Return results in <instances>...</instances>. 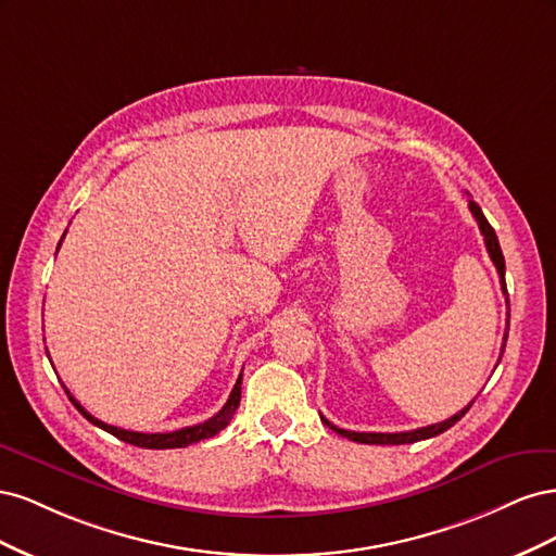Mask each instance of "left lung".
<instances>
[{
  "instance_id": "left-lung-1",
  "label": "left lung",
  "mask_w": 556,
  "mask_h": 556,
  "mask_svg": "<svg viewBox=\"0 0 556 556\" xmlns=\"http://www.w3.org/2000/svg\"><path fill=\"white\" fill-rule=\"evenodd\" d=\"M468 208H470V213H473V217L478 220V227H480L482 237H484L486 252H490V257H492V262H494V266H496V271H498V276H501V288H503V294H508V292H506V260H503V252H501V245H498V239H496V231L492 229V225H490V223H486V217L482 215L480 206L476 204L473 199H468ZM506 304H508V299H506ZM508 327H510V313H508ZM508 327H506V333H503L501 357H503V348H506V341H508ZM498 362H501V359H498ZM470 403H473V401H470ZM470 403H468V406H466L464 410H459L457 415H452L450 419H445V422L429 425V427L413 429V431H399V433H376V431H368V433H366V431H348V429L333 427L327 417H323V415H319V417H323V422H325L329 429H333L336 433H341L343 439H350V441H355V443H366V445H406V443H417V441L433 439V435H439V433L447 431L450 427L457 425L459 419L468 413Z\"/></svg>"
}]
</instances>
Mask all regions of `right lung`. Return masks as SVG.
<instances>
[{
  "label": "right lung",
  "instance_id": "right-lung-1",
  "mask_svg": "<svg viewBox=\"0 0 556 556\" xmlns=\"http://www.w3.org/2000/svg\"><path fill=\"white\" fill-rule=\"evenodd\" d=\"M60 245H62V241L58 243V250H60ZM241 380H243V374L239 376L237 384H233V390H231L225 406L217 410L211 419H206V422L194 425V427H185V429H178V431H169V433H143V431H127V429H121V427H111V425L102 422V419L92 417L86 408H83L80 403L70 394V390H66V387H64V392L70 394V401L78 408V413L88 419V422H92L94 427L113 433L115 439H121V441H125L129 445H137V447L169 450V447H188L192 443H199V441H204V439H211V435H215V433H220L231 422V417H233V413H237L239 403H241Z\"/></svg>",
  "mask_w": 556,
  "mask_h": 556
}]
</instances>
